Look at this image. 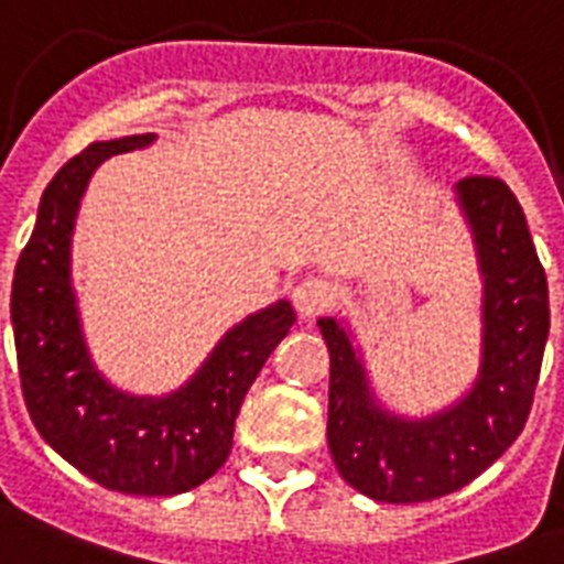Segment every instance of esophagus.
<instances>
[{"label":"esophagus","mask_w":564,"mask_h":564,"mask_svg":"<svg viewBox=\"0 0 564 564\" xmlns=\"http://www.w3.org/2000/svg\"><path fill=\"white\" fill-rule=\"evenodd\" d=\"M330 301H334V290L325 281H318V278H307V281L292 286V304L299 310V316L304 318L318 316L322 310L330 307Z\"/></svg>","instance_id":"esophagus-1"}]
</instances>
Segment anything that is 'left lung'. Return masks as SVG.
<instances>
[{"mask_svg":"<svg viewBox=\"0 0 564 564\" xmlns=\"http://www.w3.org/2000/svg\"><path fill=\"white\" fill-rule=\"evenodd\" d=\"M482 292V366L463 401L424 421L377 410L362 362L336 318H318L330 348L327 445L354 489L380 503L445 498L480 477L527 424L551 330L547 278L524 210L491 175L459 181Z\"/></svg>","mask_w":564,"mask_h":564,"instance_id":"1","label":"left lung"}]
</instances>
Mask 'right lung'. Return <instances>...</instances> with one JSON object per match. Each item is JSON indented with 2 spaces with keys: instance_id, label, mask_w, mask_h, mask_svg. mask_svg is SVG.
<instances>
[{
  "instance_id": "right-lung-1",
  "label": "right lung",
  "mask_w": 564,
  "mask_h": 564,
  "mask_svg": "<svg viewBox=\"0 0 564 564\" xmlns=\"http://www.w3.org/2000/svg\"><path fill=\"white\" fill-rule=\"evenodd\" d=\"M152 140L134 134L90 143L48 181L13 269L11 325L22 398L40 436L105 489L163 498L195 489L225 465L242 398L290 334L295 310L278 301L248 316L170 398H131L101 380L75 313L69 234L93 170Z\"/></svg>"
}]
</instances>
